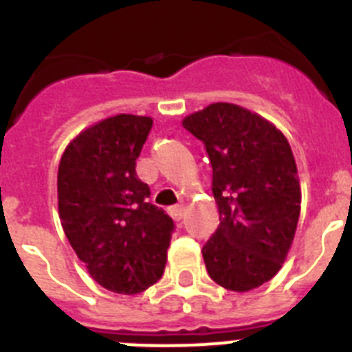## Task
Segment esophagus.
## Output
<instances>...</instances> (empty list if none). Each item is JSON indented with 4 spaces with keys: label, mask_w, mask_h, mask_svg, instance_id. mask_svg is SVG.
<instances>
[{
    "label": "esophagus",
    "mask_w": 352,
    "mask_h": 352,
    "mask_svg": "<svg viewBox=\"0 0 352 352\" xmlns=\"http://www.w3.org/2000/svg\"><path fill=\"white\" fill-rule=\"evenodd\" d=\"M170 214H173L174 220H182L183 214H185V206H183V204L173 206V208H170Z\"/></svg>",
    "instance_id": "esophagus-1"
}]
</instances>
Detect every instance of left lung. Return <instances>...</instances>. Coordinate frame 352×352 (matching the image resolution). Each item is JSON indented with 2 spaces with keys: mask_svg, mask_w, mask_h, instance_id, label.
Listing matches in <instances>:
<instances>
[{
  "mask_svg": "<svg viewBox=\"0 0 352 352\" xmlns=\"http://www.w3.org/2000/svg\"><path fill=\"white\" fill-rule=\"evenodd\" d=\"M210 158L220 223L203 257L214 282L245 292L272 280L291 248L301 190L284 133L234 104H211L183 120Z\"/></svg>",
  "mask_w": 352,
  "mask_h": 352,
  "instance_id": "obj_1",
  "label": "left lung"
}]
</instances>
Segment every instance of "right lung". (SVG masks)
I'll list each match as a JSON object with an SVG mask.
<instances>
[{"mask_svg": "<svg viewBox=\"0 0 352 352\" xmlns=\"http://www.w3.org/2000/svg\"><path fill=\"white\" fill-rule=\"evenodd\" d=\"M153 120L118 114L89 126L65 149L58 169L63 231L93 280L138 294L160 280L174 222L149 203L135 160Z\"/></svg>", "mask_w": 352, "mask_h": 352, "instance_id": "1", "label": "right lung"}]
</instances>
